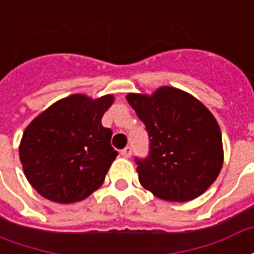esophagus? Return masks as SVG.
Returning <instances> with one entry per match:
<instances>
[{"label": "esophagus", "instance_id": "esophagus-1", "mask_svg": "<svg viewBox=\"0 0 254 254\" xmlns=\"http://www.w3.org/2000/svg\"><path fill=\"white\" fill-rule=\"evenodd\" d=\"M121 155L124 158H130V155H132V148H130V147H125V148L121 151Z\"/></svg>", "mask_w": 254, "mask_h": 254}]
</instances>
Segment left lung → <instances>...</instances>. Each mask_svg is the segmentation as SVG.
I'll list each match as a JSON object with an SVG mask.
<instances>
[{
  "instance_id": "1",
  "label": "left lung",
  "mask_w": 254,
  "mask_h": 254,
  "mask_svg": "<svg viewBox=\"0 0 254 254\" xmlns=\"http://www.w3.org/2000/svg\"><path fill=\"white\" fill-rule=\"evenodd\" d=\"M127 99L149 136L148 158H136L141 187L166 201L201 196L223 166L222 133L212 113L174 87L127 94Z\"/></svg>"
}]
</instances>
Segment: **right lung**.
I'll list each match as a JSON object with an SVG mask.
<instances>
[{
	"label": "right lung",
	"instance_id": "right-lung-1",
	"mask_svg": "<svg viewBox=\"0 0 254 254\" xmlns=\"http://www.w3.org/2000/svg\"><path fill=\"white\" fill-rule=\"evenodd\" d=\"M114 95L74 94L57 100L25 127L19 145L25 178L60 204L81 201L99 189L118 152L102 117Z\"/></svg>",
	"mask_w": 254,
	"mask_h": 254
}]
</instances>
